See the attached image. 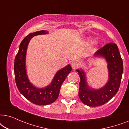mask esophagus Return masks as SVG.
<instances>
[{
	"mask_svg": "<svg viewBox=\"0 0 129 129\" xmlns=\"http://www.w3.org/2000/svg\"><path fill=\"white\" fill-rule=\"evenodd\" d=\"M71 67L73 69H75V68L78 67V63H77V62H73L71 63Z\"/></svg>",
	"mask_w": 129,
	"mask_h": 129,
	"instance_id": "obj_1",
	"label": "esophagus"
}]
</instances>
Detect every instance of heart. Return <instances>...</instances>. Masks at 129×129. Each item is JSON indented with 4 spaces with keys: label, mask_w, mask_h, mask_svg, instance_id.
Returning <instances> with one entry per match:
<instances>
[{
    "label": "heart",
    "mask_w": 129,
    "mask_h": 129,
    "mask_svg": "<svg viewBox=\"0 0 129 129\" xmlns=\"http://www.w3.org/2000/svg\"><path fill=\"white\" fill-rule=\"evenodd\" d=\"M89 42H90L91 43H94L95 42V41H94V40H92V39H90V40H89Z\"/></svg>",
    "instance_id": "obj_1"
}]
</instances>
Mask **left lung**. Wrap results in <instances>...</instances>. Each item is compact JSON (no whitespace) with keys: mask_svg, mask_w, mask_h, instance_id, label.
<instances>
[{"mask_svg":"<svg viewBox=\"0 0 129 129\" xmlns=\"http://www.w3.org/2000/svg\"><path fill=\"white\" fill-rule=\"evenodd\" d=\"M94 56L102 57L107 63L109 79L105 85L99 89L89 87L86 75L83 70H76L80 78L78 95L85 105L96 107L109 102L119 89L123 72V63L118 47L114 43H109L100 49Z\"/></svg>","mask_w":129,"mask_h":129,"instance_id":"left-lung-1","label":"left lung"}]
</instances>
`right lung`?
Wrapping results in <instances>:
<instances>
[{"instance_id": "right-lung-1", "label": "right lung", "mask_w": 129, "mask_h": 129, "mask_svg": "<svg viewBox=\"0 0 129 129\" xmlns=\"http://www.w3.org/2000/svg\"><path fill=\"white\" fill-rule=\"evenodd\" d=\"M48 34L47 30H42L27 35L20 43L15 59L14 72L16 86L26 99L37 105L50 104L58 99L62 84L72 70L70 64L59 70L56 72L50 84L44 88L36 87L29 81L26 69V56L29 42L35 36Z\"/></svg>"}]
</instances>
